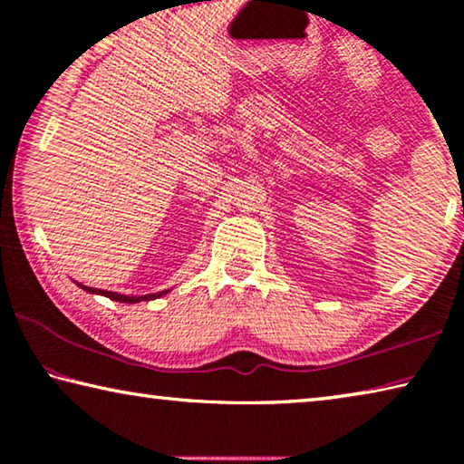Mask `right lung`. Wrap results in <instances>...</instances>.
Listing matches in <instances>:
<instances>
[{
  "mask_svg": "<svg viewBox=\"0 0 464 464\" xmlns=\"http://www.w3.org/2000/svg\"><path fill=\"white\" fill-rule=\"evenodd\" d=\"M77 286L83 288L85 293H92V295H102L106 298H112V301H119V303H140V301H153V298H160L163 295H168L169 290H161V293H153V295H139V296H129V295H119V293H110V290H102V288H92V286H83L77 282Z\"/></svg>",
  "mask_w": 464,
  "mask_h": 464,
  "instance_id": "add662e5",
  "label": "right lung"
}]
</instances>
